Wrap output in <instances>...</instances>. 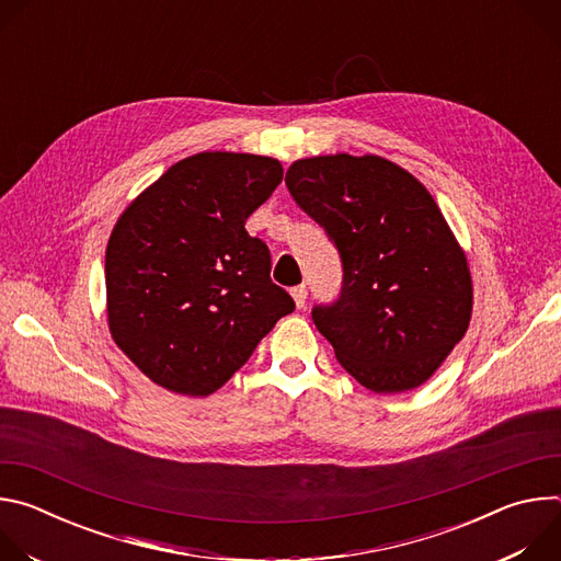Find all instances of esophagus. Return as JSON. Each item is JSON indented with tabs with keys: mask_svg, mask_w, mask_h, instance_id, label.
<instances>
[{
	"mask_svg": "<svg viewBox=\"0 0 561 561\" xmlns=\"http://www.w3.org/2000/svg\"><path fill=\"white\" fill-rule=\"evenodd\" d=\"M290 295H293V299H295V306H297V308H301V306L306 304V295H308V290H306V286L301 284V286L290 288Z\"/></svg>",
	"mask_w": 561,
	"mask_h": 561,
	"instance_id": "1",
	"label": "esophagus"
}]
</instances>
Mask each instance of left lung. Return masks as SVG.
Instances as JSON below:
<instances>
[{
	"label": "left lung",
	"instance_id": "8db88e82",
	"mask_svg": "<svg viewBox=\"0 0 561 561\" xmlns=\"http://www.w3.org/2000/svg\"><path fill=\"white\" fill-rule=\"evenodd\" d=\"M286 186L342 257L340 297L312 308L337 362L373 392L422 386L472 312L466 255L433 195L383 157L346 152L297 159Z\"/></svg>",
	"mask_w": 561,
	"mask_h": 561
}]
</instances>
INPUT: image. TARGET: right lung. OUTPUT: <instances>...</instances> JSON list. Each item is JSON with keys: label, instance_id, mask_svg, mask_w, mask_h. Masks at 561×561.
Wrapping results in <instances>:
<instances>
[{"label": "right lung", "instance_id": "add662e5", "mask_svg": "<svg viewBox=\"0 0 561 561\" xmlns=\"http://www.w3.org/2000/svg\"><path fill=\"white\" fill-rule=\"evenodd\" d=\"M282 178L273 157L197 152L117 219L106 247L108 329L157 386L215 392L295 310L271 279L268 247L244 228Z\"/></svg>", "mask_w": 561, "mask_h": 561}]
</instances>
